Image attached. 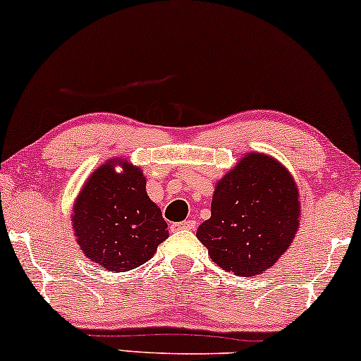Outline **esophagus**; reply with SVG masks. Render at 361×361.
I'll use <instances>...</instances> for the list:
<instances>
[{"mask_svg":"<svg viewBox=\"0 0 361 361\" xmlns=\"http://www.w3.org/2000/svg\"><path fill=\"white\" fill-rule=\"evenodd\" d=\"M197 226L195 220H185V221H177V224H172V230H194Z\"/></svg>","mask_w":361,"mask_h":361,"instance_id":"esophagus-1","label":"esophagus"}]
</instances>
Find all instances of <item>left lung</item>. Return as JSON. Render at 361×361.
Returning <instances> with one entry per match:
<instances>
[{"instance_id":"8db88e82","label":"left lung","mask_w":361,"mask_h":361,"mask_svg":"<svg viewBox=\"0 0 361 361\" xmlns=\"http://www.w3.org/2000/svg\"><path fill=\"white\" fill-rule=\"evenodd\" d=\"M210 219L197 230L210 258L238 276L271 268L299 228V192L273 157L250 152L215 187Z\"/></svg>"}]
</instances>
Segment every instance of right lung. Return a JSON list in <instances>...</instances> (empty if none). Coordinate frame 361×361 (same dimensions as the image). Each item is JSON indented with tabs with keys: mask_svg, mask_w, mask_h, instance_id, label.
Returning <instances> with one entry per match:
<instances>
[{
	"mask_svg": "<svg viewBox=\"0 0 361 361\" xmlns=\"http://www.w3.org/2000/svg\"><path fill=\"white\" fill-rule=\"evenodd\" d=\"M115 165L123 171L116 173ZM72 226L83 255L106 271L135 269L164 241L167 224L146 194L140 167L113 159L88 177L73 204Z\"/></svg>",
	"mask_w": 361,
	"mask_h": 361,
	"instance_id": "obj_1",
	"label": "right lung"
}]
</instances>
